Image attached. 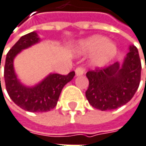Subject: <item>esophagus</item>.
I'll list each match as a JSON object with an SVG mask.
<instances>
[{
  "label": "esophagus",
  "mask_w": 146,
  "mask_h": 146,
  "mask_svg": "<svg viewBox=\"0 0 146 146\" xmlns=\"http://www.w3.org/2000/svg\"><path fill=\"white\" fill-rule=\"evenodd\" d=\"M84 72H85V69L82 66H78L76 69V76H81L84 74Z\"/></svg>",
  "instance_id": "obj_1"
}]
</instances>
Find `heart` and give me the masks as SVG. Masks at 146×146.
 I'll use <instances>...</instances> for the list:
<instances>
[{"mask_svg":"<svg viewBox=\"0 0 146 146\" xmlns=\"http://www.w3.org/2000/svg\"><path fill=\"white\" fill-rule=\"evenodd\" d=\"M84 53H94L92 64L97 66H104L115 54V46L107 42L106 39L102 36H93L86 40L82 44Z\"/></svg>","mask_w":146,"mask_h":146,"instance_id":"obj_1","label":"heart"}]
</instances>
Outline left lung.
Instances as JSON below:
<instances>
[{
	"label": "left lung",
	"mask_w": 146,
	"mask_h": 146,
	"mask_svg": "<svg viewBox=\"0 0 146 146\" xmlns=\"http://www.w3.org/2000/svg\"><path fill=\"white\" fill-rule=\"evenodd\" d=\"M141 74L138 49L132 46L121 67L116 62L86 73L89 80L86 99L94 108L100 110L117 109L132 99L140 86Z\"/></svg>",
	"instance_id": "8db88e82"
}]
</instances>
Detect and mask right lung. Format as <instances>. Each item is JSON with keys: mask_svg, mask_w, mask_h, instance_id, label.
<instances>
[{"mask_svg": "<svg viewBox=\"0 0 146 146\" xmlns=\"http://www.w3.org/2000/svg\"><path fill=\"white\" fill-rule=\"evenodd\" d=\"M38 41L39 38L36 32H31L21 37L8 51L4 66L5 89L10 98L19 107L30 112H46L55 108L63 87L75 76V71L67 75L50 74L35 87L22 86L14 72L13 60L21 50Z\"/></svg>", "mask_w": 146, "mask_h": 146, "instance_id": "obj_1", "label": "right lung"}]
</instances>
